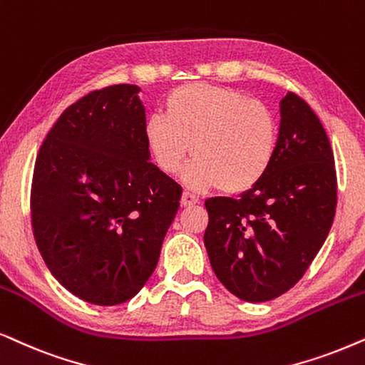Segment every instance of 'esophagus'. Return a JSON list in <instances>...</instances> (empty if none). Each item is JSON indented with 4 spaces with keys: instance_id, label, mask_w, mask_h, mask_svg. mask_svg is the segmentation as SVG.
Masks as SVG:
<instances>
[{
    "instance_id": "34e87169",
    "label": "esophagus",
    "mask_w": 365,
    "mask_h": 365,
    "mask_svg": "<svg viewBox=\"0 0 365 365\" xmlns=\"http://www.w3.org/2000/svg\"><path fill=\"white\" fill-rule=\"evenodd\" d=\"M200 202V197L197 193H193L190 190H185L182 195V203L183 205H195V203Z\"/></svg>"
}]
</instances>
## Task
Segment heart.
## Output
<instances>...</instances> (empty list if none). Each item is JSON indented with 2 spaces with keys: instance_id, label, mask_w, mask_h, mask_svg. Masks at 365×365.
Here are the masks:
<instances>
[{
  "instance_id": "heart-1",
  "label": "heart",
  "mask_w": 365,
  "mask_h": 365,
  "mask_svg": "<svg viewBox=\"0 0 365 365\" xmlns=\"http://www.w3.org/2000/svg\"><path fill=\"white\" fill-rule=\"evenodd\" d=\"M147 143L165 173H177L188 155V180L225 193L255 187L274 162L279 123L264 101L233 88L192 83L167 96L165 113L147 123Z\"/></svg>"
}]
</instances>
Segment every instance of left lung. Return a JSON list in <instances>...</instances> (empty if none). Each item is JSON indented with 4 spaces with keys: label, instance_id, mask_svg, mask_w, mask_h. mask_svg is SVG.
<instances>
[{
    "label": "left lung",
    "instance_id": "8db88e82",
    "mask_svg": "<svg viewBox=\"0 0 365 365\" xmlns=\"http://www.w3.org/2000/svg\"><path fill=\"white\" fill-rule=\"evenodd\" d=\"M277 152L265 177L239 198L205 200L212 269L235 297L267 302L302 279L337 208L334 152L319 116L299 95L280 101Z\"/></svg>",
    "mask_w": 365,
    "mask_h": 365
}]
</instances>
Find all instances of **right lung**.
Returning a JSON list of instances; mask_svg holds the SVG:
<instances>
[{
    "label": "right lung",
    "mask_w": 365,
    "mask_h": 365,
    "mask_svg": "<svg viewBox=\"0 0 365 365\" xmlns=\"http://www.w3.org/2000/svg\"><path fill=\"white\" fill-rule=\"evenodd\" d=\"M138 91L111 85L68 106L33 170L38 250L63 287L95 305L142 290L182 198V187L148 162Z\"/></svg>",
    "instance_id": "1"
}]
</instances>
